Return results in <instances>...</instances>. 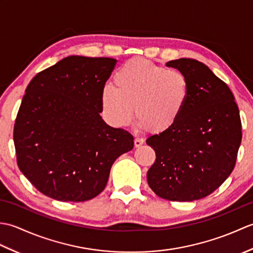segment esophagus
Instances as JSON below:
<instances>
[{
	"instance_id": "esophagus-1",
	"label": "esophagus",
	"mask_w": 253,
	"mask_h": 253,
	"mask_svg": "<svg viewBox=\"0 0 253 253\" xmlns=\"http://www.w3.org/2000/svg\"><path fill=\"white\" fill-rule=\"evenodd\" d=\"M143 142H144V140H143L142 138H135V140H133V143H135V147L136 148L142 146Z\"/></svg>"
}]
</instances>
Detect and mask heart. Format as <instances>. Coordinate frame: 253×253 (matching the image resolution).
Returning <instances> with one entry per match:
<instances>
[{
	"instance_id": "heart-1",
	"label": "heart",
	"mask_w": 253,
	"mask_h": 253,
	"mask_svg": "<svg viewBox=\"0 0 253 253\" xmlns=\"http://www.w3.org/2000/svg\"><path fill=\"white\" fill-rule=\"evenodd\" d=\"M189 95V79L184 73L135 58L118 68L113 87L102 91V113L112 126L122 128L131 123L135 106L138 126L162 133L179 121Z\"/></svg>"
}]
</instances>
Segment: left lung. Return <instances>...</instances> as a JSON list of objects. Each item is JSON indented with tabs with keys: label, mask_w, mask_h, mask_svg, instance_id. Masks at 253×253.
Segmentation results:
<instances>
[{
	"label": "left lung",
	"mask_w": 253,
	"mask_h": 253,
	"mask_svg": "<svg viewBox=\"0 0 253 253\" xmlns=\"http://www.w3.org/2000/svg\"><path fill=\"white\" fill-rule=\"evenodd\" d=\"M166 66L186 75L190 95L176 125L147 139L157 157L148 184L166 200H199L215 191L235 168L243 138L239 110L228 85L203 63L179 58Z\"/></svg>",
	"instance_id": "left-lung-1"
}]
</instances>
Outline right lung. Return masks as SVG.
<instances>
[{
  "instance_id": "obj_1",
  "label": "right lung",
  "mask_w": 253,
  "mask_h": 253,
  "mask_svg": "<svg viewBox=\"0 0 253 253\" xmlns=\"http://www.w3.org/2000/svg\"><path fill=\"white\" fill-rule=\"evenodd\" d=\"M116 60L68 56L29 83L14 125L18 168L43 195L83 202L104 190L114 161L133 137L100 116Z\"/></svg>"
}]
</instances>
